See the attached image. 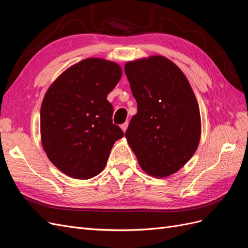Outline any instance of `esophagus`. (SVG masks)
<instances>
[{"instance_id": "obj_1", "label": "esophagus", "mask_w": 248, "mask_h": 248, "mask_svg": "<svg viewBox=\"0 0 248 248\" xmlns=\"http://www.w3.org/2000/svg\"><path fill=\"white\" fill-rule=\"evenodd\" d=\"M127 127H128V122H125V123L121 124V128H122V130H123L124 132L127 130Z\"/></svg>"}]
</instances>
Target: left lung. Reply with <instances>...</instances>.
I'll use <instances>...</instances> for the list:
<instances>
[{"mask_svg": "<svg viewBox=\"0 0 248 248\" xmlns=\"http://www.w3.org/2000/svg\"><path fill=\"white\" fill-rule=\"evenodd\" d=\"M124 69L138 103L125 137L147 174L168 177L181 169L199 146L196 96L184 73L164 57L128 62Z\"/></svg>", "mask_w": 248, "mask_h": 248, "instance_id": "obj_1", "label": "left lung"}]
</instances>
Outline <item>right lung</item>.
Returning a JSON list of instances; mask_svg holds the SVG:
<instances>
[{"label": "right lung", "mask_w": 248, "mask_h": 248, "mask_svg": "<svg viewBox=\"0 0 248 248\" xmlns=\"http://www.w3.org/2000/svg\"><path fill=\"white\" fill-rule=\"evenodd\" d=\"M122 76L121 67L86 59L60 76L44 96L41 140L48 159L67 176L90 179L106 168L115 141L124 132L112 123L107 99Z\"/></svg>", "instance_id": "add662e5"}]
</instances>
